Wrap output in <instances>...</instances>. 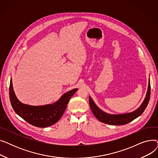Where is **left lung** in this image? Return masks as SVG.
<instances>
[{"label":"left lung","mask_w":158,"mask_h":158,"mask_svg":"<svg viewBox=\"0 0 158 158\" xmlns=\"http://www.w3.org/2000/svg\"><path fill=\"white\" fill-rule=\"evenodd\" d=\"M150 96H151V85H150V80H149L148 90L143 103L136 110L132 111L131 113L120 114H108L104 112L101 109H99L90 97H89V106H90L91 110H92L93 114L95 115V117L99 121L107 124H110V125L120 126V125H124V124H127L129 123L130 122L136 119L139 117V116L142 114L148 105L149 99H150Z\"/></svg>","instance_id":"1"}]
</instances>
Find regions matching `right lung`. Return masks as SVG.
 I'll return each mask as SVG.
<instances>
[{
  "instance_id": "obj_1",
  "label": "right lung",
  "mask_w": 158,
  "mask_h": 158,
  "mask_svg": "<svg viewBox=\"0 0 158 158\" xmlns=\"http://www.w3.org/2000/svg\"><path fill=\"white\" fill-rule=\"evenodd\" d=\"M77 88L63 94L57 102L44 106H31L22 103L14 92L12 79L10 85V98L14 111L21 118L38 127H47L54 125L63 116L70 99Z\"/></svg>"
}]
</instances>
